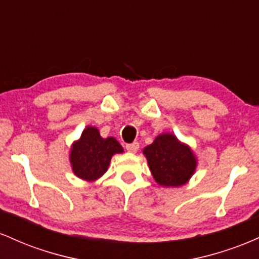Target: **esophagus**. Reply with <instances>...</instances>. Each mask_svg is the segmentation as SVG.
I'll return each mask as SVG.
<instances>
[{"label": "esophagus", "mask_w": 259, "mask_h": 259, "mask_svg": "<svg viewBox=\"0 0 259 259\" xmlns=\"http://www.w3.org/2000/svg\"><path fill=\"white\" fill-rule=\"evenodd\" d=\"M139 147H140L139 142H133V144H129V145H126V146H125L126 150L129 151V152H132V153L138 152Z\"/></svg>", "instance_id": "obj_1"}]
</instances>
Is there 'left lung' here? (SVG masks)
I'll return each instance as SVG.
<instances>
[{"label":"left lung","mask_w":259,"mask_h":259,"mask_svg":"<svg viewBox=\"0 0 259 259\" xmlns=\"http://www.w3.org/2000/svg\"><path fill=\"white\" fill-rule=\"evenodd\" d=\"M142 152L154 180L165 187L186 184L197 167V159L191 148L173 134H160Z\"/></svg>","instance_id":"left-lung-1"}]
</instances>
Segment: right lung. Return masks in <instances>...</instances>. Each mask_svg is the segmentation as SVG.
<instances>
[{
  "instance_id": "right-lung-1",
  "label": "right lung",
  "mask_w": 259,
  "mask_h": 259,
  "mask_svg": "<svg viewBox=\"0 0 259 259\" xmlns=\"http://www.w3.org/2000/svg\"><path fill=\"white\" fill-rule=\"evenodd\" d=\"M124 150L114 138L103 139L95 126H86L72 145L69 159L73 173L85 181H95L108 169L112 156Z\"/></svg>"
}]
</instances>
